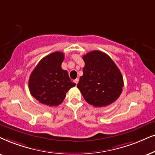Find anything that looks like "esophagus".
I'll return each instance as SVG.
<instances>
[{
	"instance_id": "obj_1",
	"label": "esophagus",
	"mask_w": 155,
	"mask_h": 155,
	"mask_svg": "<svg viewBox=\"0 0 155 155\" xmlns=\"http://www.w3.org/2000/svg\"><path fill=\"white\" fill-rule=\"evenodd\" d=\"M74 83H75L76 84H78V82H79V79H74Z\"/></svg>"
}]
</instances>
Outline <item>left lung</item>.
<instances>
[{
	"mask_svg": "<svg viewBox=\"0 0 155 155\" xmlns=\"http://www.w3.org/2000/svg\"><path fill=\"white\" fill-rule=\"evenodd\" d=\"M83 60L85 66L77 87L86 101L97 107L114 102L122 92L124 81L113 60L99 51L84 55Z\"/></svg>",
	"mask_w": 155,
	"mask_h": 155,
	"instance_id": "8db88e82",
	"label": "left lung"
}]
</instances>
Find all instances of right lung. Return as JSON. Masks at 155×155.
Listing matches in <instances>:
<instances>
[{
    "label": "right lung",
    "mask_w": 155,
    "mask_h": 155,
    "mask_svg": "<svg viewBox=\"0 0 155 155\" xmlns=\"http://www.w3.org/2000/svg\"><path fill=\"white\" fill-rule=\"evenodd\" d=\"M64 54L56 51L45 56L31 74L28 87L31 94L39 102L49 107L63 102L66 93L76 86L62 69Z\"/></svg>",
    "instance_id": "1"
}]
</instances>
